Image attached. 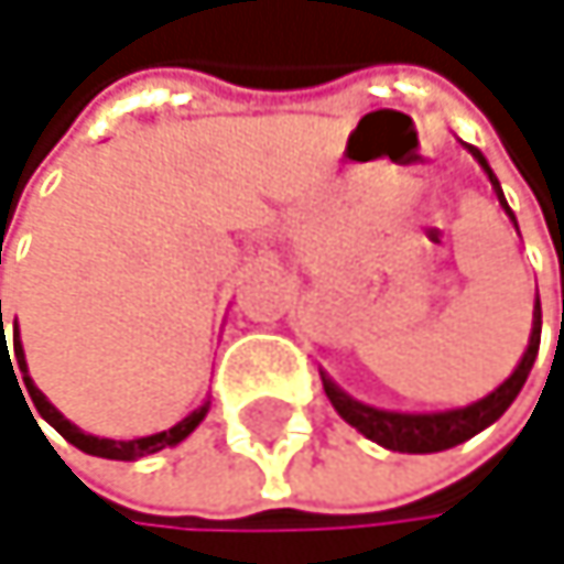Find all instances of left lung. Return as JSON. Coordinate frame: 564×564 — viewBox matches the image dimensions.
<instances>
[{"label":"left lung","mask_w":564,"mask_h":564,"mask_svg":"<svg viewBox=\"0 0 564 564\" xmlns=\"http://www.w3.org/2000/svg\"><path fill=\"white\" fill-rule=\"evenodd\" d=\"M475 160L478 166L488 173L491 180V189L498 196V204L501 210L508 214V220L514 224L518 230V220L508 207V199L501 193V183L498 176L491 173L485 153L471 143H462ZM539 340H542V304L535 301V314H532V337H529V347L525 354H521V360L514 365V371L485 398H478L475 404H465V408H452V411H431V414H411V411H384V408H375V404H365V401H357L350 398L340 384H334V378L327 371H321V381H324V391L334 404V411L350 424L357 427L365 437L378 441L381 448L388 452H401V455H431V452H445V448H455L462 445V441L475 437L478 431H485L488 424H495L508 408L511 401L518 398V391L525 388L529 381V371L535 365V357H539Z\"/></svg>","instance_id":"obj_1"}]
</instances>
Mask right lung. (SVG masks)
<instances>
[{
  "label": "right lung",
  "mask_w": 564,
  "mask_h": 564,
  "mask_svg": "<svg viewBox=\"0 0 564 564\" xmlns=\"http://www.w3.org/2000/svg\"><path fill=\"white\" fill-rule=\"evenodd\" d=\"M0 330H2V304H0ZM6 334V330H2ZM2 360H6V350H2ZM15 360H19V371H22V381H25V391H29V398H32V404H35V411L43 414L69 445H76L79 452H86V455H96V458H112V462H137V458H147V455H156V452H163V448H176L180 441H186L196 427H199V421L207 417V411H210V401H204L199 408H193L183 421H176L173 427H166V431H156V434H147V437H133V441H112V437H96V434H86V431H79L43 391H39L35 384H32V378H29V365H25V350H22V340H19V324H15ZM39 424V421H35Z\"/></svg>",
  "instance_id": "1"
}]
</instances>
